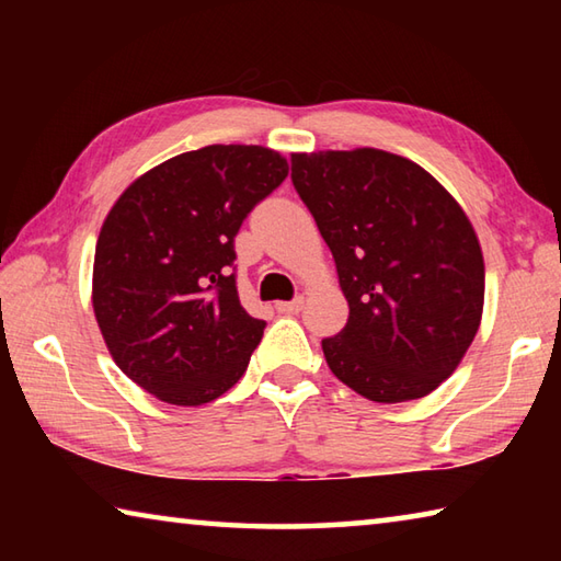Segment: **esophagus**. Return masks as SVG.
Instances as JSON below:
<instances>
[{
    "label": "esophagus",
    "mask_w": 561,
    "mask_h": 561,
    "mask_svg": "<svg viewBox=\"0 0 561 561\" xmlns=\"http://www.w3.org/2000/svg\"><path fill=\"white\" fill-rule=\"evenodd\" d=\"M274 309H277L279 314H299L304 309V297H297L294 301H277L274 304Z\"/></svg>",
    "instance_id": "1"
}]
</instances>
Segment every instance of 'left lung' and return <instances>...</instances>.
I'll return each mask as SVG.
<instances>
[{"label": "left lung", "mask_w": 561, "mask_h": 561, "mask_svg": "<svg viewBox=\"0 0 561 561\" xmlns=\"http://www.w3.org/2000/svg\"><path fill=\"white\" fill-rule=\"evenodd\" d=\"M291 183L336 262L348 321L321 341L341 383L403 403L453 376L480 329L485 260L460 203L378 148L291 153Z\"/></svg>", "instance_id": "8db88e82"}]
</instances>
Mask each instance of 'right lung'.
Listing matches in <instances>:
<instances>
[{
	"label": "right lung",
	"mask_w": 561,
	"mask_h": 561,
	"mask_svg": "<svg viewBox=\"0 0 561 561\" xmlns=\"http://www.w3.org/2000/svg\"><path fill=\"white\" fill-rule=\"evenodd\" d=\"M289 175L264 146H205L133 180L101 225L91 301L113 360L170 405L240 381L264 321L234 287V234Z\"/></svg>",
	"instance_id": "1"
}]
</instances>
